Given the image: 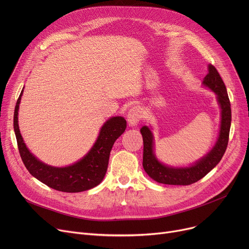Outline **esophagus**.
Masks as SVG:
<instances>
[{"instance_id": "34e87169", "label": "esophagus", "mask_w": 249, "mask_h": 249, "mask_svg": "<svg viewBox=\"0 0 249 249\" xmlns=\"http://www.w3.org/2000/svg\"><path fill=\"white\" fill-rule=\"evenodd\" d=\"M143 117L142 114V109L139 106H134L131 109L129 110L128 115H127V119L128 123L130 126H136L139 121L141 120V118Z\"/></svg>"}]
</instances>
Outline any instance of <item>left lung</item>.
Segmentation results:
<instances>
[{"label":"left lung","instance_id":"obj_1","mask_svg":"<svg viewBox=\"0 0 249 249\" xmlns=\"http://www.w3.org/2000/svg\"><path fill=\"white\" fill-rule=\"evenodd\" d=\"M204 86L214 90L221 108V126L218 141L214 148L197 163L190 167L175 168L160 163L153 153V136L147 126L140 130L143 138V168L146 174L158 182L164 185L188 186L204 178L220 162L226 151L231 125V107L227 89L218 71L209 64V72L203 81Z\"/></svg>","mask_w":249,"mask_h":249}]
</instances>
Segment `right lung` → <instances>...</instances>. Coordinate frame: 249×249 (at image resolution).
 Listing matches in <instances>:
<instances>
[{
  "label": "right lung",
  "instance_id": "add662e5",
  "mask_svg": "<svg viewBox=\"0 0 249 249\" xmlns=\"http://www.w3.org/2000/svg\"><path fill=\"white\" fill-rule=\"evenodd\" d=\"M23 89L14 112V131L22 161L28 172L46 186L65 193H78L95 188L106 175L114 142L126 129L123 117H113L105 123L99 137L83 160L65 167H53L38 160L26 147L18 125V110Z\"/></svg>",
  "mask_w": 249,
  "mask_h": 249
}]
</instances>
